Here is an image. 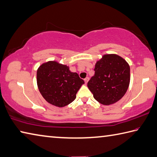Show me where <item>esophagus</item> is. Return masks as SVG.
Instances as JSON below:
<instances>
[{
  "label": "esophagus",
  "instance_id": "obj_1",
  "mask_svg": "<svg viewBox=\"0 0 157 157\" xmlns=\"http://www.w3.org/2000/svg\"><path fill=\"white\" fill-rule=\"evenodd\" d=\"M88 80H89V78H88V77H86V78L84 79V82H85V83L87 84V82H88Z\"/></svg>",
  "mask_w": 157,
  "mask_h": 157
}]
</instances>
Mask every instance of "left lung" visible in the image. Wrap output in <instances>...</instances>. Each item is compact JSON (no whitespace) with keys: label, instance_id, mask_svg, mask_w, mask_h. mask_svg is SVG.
<instances>
[{"label":"left lung","instance_id":"left-lung-1","mask_svg":"<svg viewBox=\"0 0 157 157\" xmlns=\"http://www.w3.org/2000/svg\"><path fill=\"white\" fill-rule=\"evenodd\" d=\"M94 71L87 86L97 101L108 106L123 98L130 79V66L124 58L106 54L96 62Z\"/></svg>","mask_w":157,"mask_h":157}]
</instances>
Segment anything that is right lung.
Segmentation results:
<instances>
[{
    "instance_id": "right-lung-1",
    "label": "right lung",
    "mask_w": 157,
    "mask_h": 157,
    "mask_svg": "<svg viewBox=\"0 0 157 157\" xmlns=\"http://www.w3.org/2000/svg\"><path fill=\"white\" fill-rule=\"evenodd\" d=\"M83 79L73 73L67 65L56 61H49L39 67L37 71V84L40 93L49 104L64 107L76 98V94Z\"/></svg>"
}]
</instances>
